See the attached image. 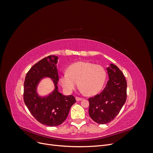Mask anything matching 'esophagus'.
<instances>
[{
	"label": "esophagus",
	"mask_w": 153,
	"mask_h": 153,
	"mask_svg": "<svg viewBox=\"0 0 153 153\" xmlns=\"http://www.w3.org/2000/svg\"><path fill=\"white\" fill-rule=\"evenodd\" d=\"M76 101H81V100H82V98H80V97H76Z\"/></svg>",
	"instance_id": "34e87169"
}]
</instances>
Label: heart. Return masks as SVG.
Segmentation results:
<instances>
[{
	"label": "heart",
	"instance_id": "b5f03b06",
	"mask_svg": "<svg viewBox=\"0 0 153 153\" xmlns=\"http://www.w3.org/2000/svg\"><path fill=\"white\" fill-rule=\"evenodd\" d=\"M106 78L105 68L89 62L80 61L72 64L67 73L59 77V82L64 90L72 92L78 85L81 91L87 95H95L102 89Z\"/></svg>",
	"mask_w": 153,
	"mask_h": 153
}]
</instances>
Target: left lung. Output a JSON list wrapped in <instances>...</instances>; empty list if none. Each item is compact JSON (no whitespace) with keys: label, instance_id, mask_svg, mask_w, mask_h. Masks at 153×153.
Returning a JSON list of instances; mask_svg holds the SVG:
<instances>
[{"label":"left lung","instance_id":"left-lung-1","mask_svg":"<svg viewBox=\"0 0 153 153\" xmlns=\"http://www.w3.org/2000/svg\"><path fill=\"white\" fill-rule=\"evenodd\" d=\"M109 80L103 91L89 98V114L96 123L104 124L117 116L126 100L127 82L117 66L110 64L106 68Z\"/></svg>","mask_w":153,"mask_h":153}]
</instances>
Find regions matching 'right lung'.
I'll use <instances>...</instances> for the list:
<instances>
[{
	"mask_svg": "<svg viewBox=\"0 0 153 153\" xmlns=\"http://www.w3.org/2000/svg\"><path fill=\"white\" fill-rule=\"evenodd\" d=\"M58 57L55 55L41 59L27 72L24 86V100L33 117L48 126H57L67 118L71 106L76 102L73 95L64 96L58 91L59 76L57 68ZM43 77L53 79L55 90L47 97H40L36 87Z\"/></svg>",
	"mask_w": 153,
	"mask_h": 153,
	"instance_id": "obj_1",
	"label": "right lung"
}]
</instances>
